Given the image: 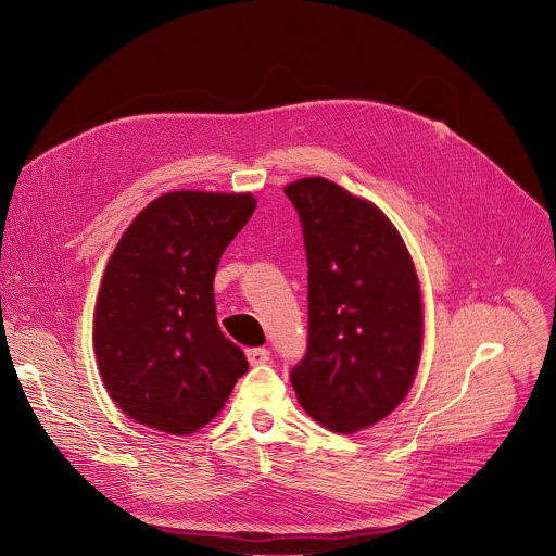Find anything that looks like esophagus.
<instances>
[{
    "label": "esophagus",
    "instance_id": "esophagus-1",
    "mask_svg": "<svg viewBox=\"0 0 556 556\" xmlns=\"http://www.w3.org/2000/svg\"><path fill=\"white\" fill-rule=\"evenodd\" d=\"M245 353H248V359H250L252 366H263V364L269 362V351L267 349L258 346V349H248Z\"/></svg>",
    "mask_w": 556,
    "mask_h": 556
}]
</instances>
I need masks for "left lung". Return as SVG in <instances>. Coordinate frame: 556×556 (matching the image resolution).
I'll return each mask as SVG.
<instances>
[{"instance_id": "obj_1", "label": "left lung", "mask_w": 556, "mask_h": 556, "mask_svg": "<svg viewBox=\"0 0 556 556\" xmlns=\"http://www.w3.org/2000/svg\"><path fill=\"white\" fill-rule=\"evenodd\" d=\"M308 265V342L289 379L319 425L353 433L386 418L416 377L422 304L386 214L321 177L285 188Z\"/></svg>"}]
</instances>
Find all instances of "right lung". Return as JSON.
Wrapping results in <instances>:
<instances>
[{
    "mask_svg": "<svg viewBox=\"0 0 556 556\" xmlns=\"http://www.w3.org/2000/svg\"><path fill=\"white\" fill-rule=\"evenodd\" d=\"M256 210L252 194L179 190L149 203L111 254L93 313L109 396L134 420L192 433L250 368L218 328L214 274Z\"/></svg>",
    "mask_w": 556,
    "mask_h": 556,
    "instance_id": "obj_1",
    "label": "right lung"
}]
</instances>
